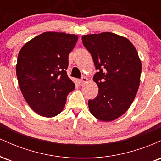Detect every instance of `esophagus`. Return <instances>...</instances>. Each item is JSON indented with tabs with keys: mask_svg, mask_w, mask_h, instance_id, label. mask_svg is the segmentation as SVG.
<instances>
[{
	"mask_svg": "<svg viewBox=\"0 0 161 161\" xmlns=\"http://www.w3.org/2000/svg\"><path fill=\"white\" fill-rule=\"evenodd\" d=\"M87 81H88V79H87L86 77L83 76V77H82V78H81L80 81H79V82H80V84L82 85V86H83V85H84L85 83L87 82Z\"/></svg>",
	"mask_w": 161,
	"mask_h": 161,
	"instance_id": "esophagus-1",
	"label": "esophagus"
}]
</instances>
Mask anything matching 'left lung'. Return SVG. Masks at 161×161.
Instances as JSON below:
<instances>
[{
	"mask_svg": "<svg viewBox=\"0 0 161 161\" xmlns=\"http://www.w3.org/2000/svg\"><path fill=\"white\" fill-rule=\"evenodd\" d=\"M97 72L93 80L98 94L88 100L91 114L101 121L114 120L133 102L140 84L142 63L132 42L112 32L82 37Z\"/></svg>",
	"mask_w": 161,
	"mask_h": 161,
	"instance_id": "obj_1",
	"label": "left lung"
}]
</instances>
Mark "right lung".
Returning <instances> with one entry per match:
<instances>
[{
	"label": "right lung",
	"instance_id": "add662e5",
	"mask_svg": "<svg viewBox=\"0 0 161 161\" xmlns=\"http://www.w3.org/2000/svg\"><path fill=\"white\" fill-rule=\"evenodd\" d=\"M77 40L76 35L47 32L20 50L16 67L18 82L24 98L38 115H58L67 95L75 88L66 70Z\"/></svg>",
	"mask_w": 161,
	"mask_h": 161
}]
</instances>
